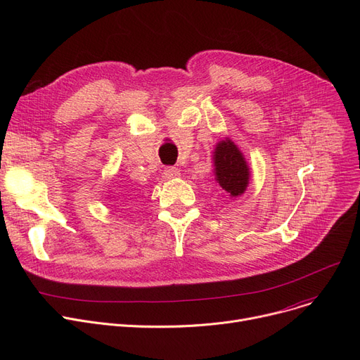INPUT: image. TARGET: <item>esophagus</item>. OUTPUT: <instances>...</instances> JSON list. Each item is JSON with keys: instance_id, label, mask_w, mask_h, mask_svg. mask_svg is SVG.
<instances>
[{"instance_id": "1", "label": "esophagus", "mask_w": 360, "mask_h": 360, "mask_svg": "<svg viewBox=\"0 0 360 360\" xmlns=\"http://www.w3.org/2000/svg\"><path fill=\"white\" fill-rule=\"evenodd\" d=\"M163 176L167 178V179L176 178V176H179V169L174 167V166H167V167L163 169Z\"/></svg>"}]
</instances>
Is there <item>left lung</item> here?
<instances>
[{
    "instance_id": "left-lung-1",
    "label": "left lung",
    "mask_w": 360,
    "mask_h": 360,
    "mask_svg": "<svg viewBox=\"0 0 360 360\" xmlns=\"http://www.w3.org/2000/svg\"><path fill=\"white\" fill-rule=\"evenodd\" d=\"M216 176L223 190L231 197L240 195L248 186L250 170L238 147L224 140L217 144L214 151Z\"/></svg>"
}]
</instances>
